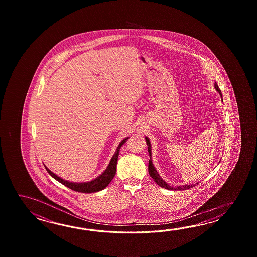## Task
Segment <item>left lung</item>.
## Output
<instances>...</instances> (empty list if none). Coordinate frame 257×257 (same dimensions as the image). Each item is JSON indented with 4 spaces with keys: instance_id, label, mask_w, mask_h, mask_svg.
Instances as JSON below:
<instances>
[{
    "instance_id": "obj_1",
    "label": "left lung",
    "mask_w": 257,
    "mask_h": 257,
    "mask_svg": "<svg viewBox=\"0 0 257 257\" xmlns=\"http://www.w3.org/2000/svg\"><path fill=\"white\" fill-rule=\"evenodd\" d=\"M214 87L218 91L219 94H220V97L222 98V94H221V91L219 90L218 84L216 82H214ZM145 140H146V143L148 145V153L150 154V160H149V174L151 175V177L153 178L154 182L158 185L159 186L165 188V189H168V190H186V189H189L193 186H195V185H184V186H171L170 184H167L165 181L159 175L158 172L155 169V167L153 166V162H152V147H151V142L149 140L148 137H145Z\"/></svg>"
}]
</instances>
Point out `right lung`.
I'll return each instance as SVG.
<instances>
[{
  "label": "right lung",
  "instance_id": "right-lung-1",
  "mask_svg": "<svg viewBox=\"0 0 257 257\" xmlns=\"http://www.w3.org/2000/svg\"><path fill=\"white\" fill-rule=\"evenodd\" d=\"M128 140V137L125 138L122 142L119 143V145L116 148V151L114 153L113 157L111 158L108 166L106 167V169L104 170V173L99 175L98 177L94 178L90 182H84V183H74V182H70V181L64 180L62 178H60V176L55 175L54 173H52L50 170L45 166L46 170L48 171L49 175H51L54 179L59 181L60 184L64 185V186L71 188V190H74L76 192H81V193H94V192L101 191L104 189L106 186H108L110 182L114 178L116 172V164H117V158H118V154L122 145H124V143Z\"/></svg>",
  "mask_w": 257,
  "mask_h": 257
}]
</instances>
